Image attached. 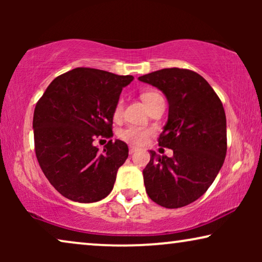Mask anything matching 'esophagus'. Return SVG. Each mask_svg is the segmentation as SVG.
I'll return each mask as SVG.
<instances>
[{
    "mask_svg": "<svg viewBox=\"0 0 262 262\" xmlns=\"http://www.w3.org/2000/svg\"><path fill=\"white\" fill-rule=\"evenodd\" d=\"M136 150H137V148H136V146H130V148H128V154H130V155H132V154H134Z\"/></svg>",
    "mask_w": 262,
    "mask_h": 262,
    "instance_id": "esophagus-1",
    "label": "esophagus"
}]
</instances>
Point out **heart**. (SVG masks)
<instances>
[{"mask_svg":"<svg viewBox=\"0 0 262 262\" xmlns=\"http://www.w3.org/2000/svg\"><path fill=\"white\" fill-rule=\"evenodd\" d=\"M142 99L144 103L146 105V107H151L154 103L159 101V100H162V95L160 93L150 91V92H144L142 94ZM123 108H124V101L123 99H119L114 106L113 110V118L114 119H119L123 114ZM151 134V131L149 128H144V127H139V126H127L123 128L119 132V137L124 141H126L131 144H143L146 141V138L149 137V135Z\"/></svg>","mask_w":262,"mask_h":262,"instance_id":"obj_1","label":"heart"}]
</instances>
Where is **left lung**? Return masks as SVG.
Returning a JSON list of instances; mask_svg holds the SVG:
<instances>
[{"mask_svg": "<svg viewBox=\"0 0 262 262\" xmlns=\"http://www.w3.org/2000/svg\"><path fill=\"white\" fill-rule=\"evenodd\" d=\"M159 88L169 103L159 145L173 157L156 155L143 169L149 198L178 209L200 198L212 185L227 155V118L221 99L199 74L169 68L138 77Z\"/></svg>", "mask_w": 262, "mask_h": 262, "instance_id": "8db88e82", "label": "left lung"}]
</instances>
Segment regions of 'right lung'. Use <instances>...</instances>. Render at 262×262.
Wrapping results in <instances>:
<instances>
[{
	"mask_svg": "<svg viewBox=\"0 0 262 262\" xmlns=\"http://www.w3.org/2000/svg\"><path fill=\"white\" fill-rule=\"evenodd\" d=\"M134 76L76 68L53 80L34 108V149L42 173L66 198L95 203L113 189L127 144L110 139L102 152L96 138L113 137V110Z\"/></svg>",
	"mask_w": 262,
	"mask_h": 262,
	"instance_id": "1",
	"label": "right lung"
}]
</instances>
